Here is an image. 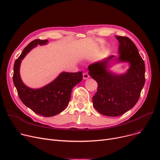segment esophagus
Returning a JSON list of instances; mask_svg holds the SVG:
<instances>
[{
	"label": "esophagus",
	"instance_id": "esophagus-1",
	"mask_svg": "<svg viewBox=\"0 0 160 160\" xmlns=\"http://www.w3.org/2000/svg\"><path fill=\"white\" fill-rule=\"evenodd\" d=\"M89 78V74L88 72H83V78L84 80H86Z\"/></svg>",
	"mask_w": 160,
	"mask_h": 160
}]
</instances>
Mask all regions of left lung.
Here are the masks:
<instances>
[{"mask_svg":"<svg viewBox=\"0 0 160 160\" xmlns=\"http://www.w3.org/2000/svg\"><path fill=\"white\" fill-rule=\"evenodd\" d=\"M119 42L118 62L130 63V68L123 74L108 71L111 56L88 67L89 74L98 83L93 97V104L100 114L109 117L120 116L138 102L145 82V66L138 48L128 37L115 36Z\"/></svg>","mask_w":160,"mask_h":160,"instance_id":"left-lung-1","label":"left lung"}]
</instances>
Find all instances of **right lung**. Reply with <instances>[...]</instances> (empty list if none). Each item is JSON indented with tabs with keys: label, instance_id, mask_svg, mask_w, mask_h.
Here are the masks:
<instances>
[{
	"label": "right lung",
	"instance_id": "right-lung-1",
	"mask_svg": "<svg viewBox=\"0 0 160 160\" xmlns=\"http://www.w3.org/2000/svg\"><path fill=\"white\" fill-rule=\"evenodd\" d=\"M48 40L32 41L17 59L13 66V81L22 103L36 113L52 117L63 112L68 106L72 89L82 80V72H62L51 83L39 88L32 89L25 86L19 74L21 60L30 50L38 45H43Z\"/></svg>",
	"mask_w": 160,
	"mask_h": 160
}]
</instances>
